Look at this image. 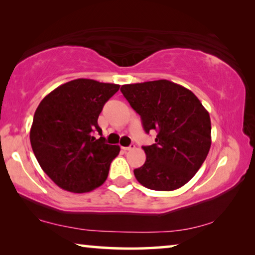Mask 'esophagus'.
Returning <instances> with one entry per match:
<instances>
[{"mask_svg": "<svg viewBox=\"0 0 255 255\" xmlns=\"http://www.w3.org/2000/svg\"><path fill=\"white\" fill-rule=\"evenodd\" d=\"M124 150H132L133 148H135V144H131V145H129V146H127V147H122Z\"/></svg>", "mask_w": 255, "mask_h": 255, "instance_id": "esophagus-1", "label": "esophagus"}]
</instances>
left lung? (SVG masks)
<instances>
[{
  "label": "left lung",
  "instance_id": "obj_1",
  "mask_svg": "<svg viewBox=\"0 0 255 255\" xmlns=\"http://www.w3.org/2000/svg\"><path fill=\"white\" fill-rule=\"evenodd\" d=\"M120 91L140 116L144 130L157 132L143 146L146 161L133 170L138 182L157 191L179 189L193 178L208 155V111L190 90L167 80L123 85Z\"/></svg>",
  "mask_w": 255,
  "mask_h": 255
}]
</instances>
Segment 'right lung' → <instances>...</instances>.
I'll return each mask as SVG.
<instances>
[{
	"label": "right lung",
	"instance_id": "add662e5",
	"mask_svg": "<svg viewBox=\"0 0 255 255\" xmlns=\"http://www.w3.org/2000/svg\"><path fill=\"white\" fill-rule=\"evenodd\" d=\"M120 85L77 79L62 84L38 106L30 143L38 163L66 191L89 192L103 184L110 164L120 152L106 144L98 118Z\"/></svg>",
	"mask_w": 255,
	"mask_h": 255
}]
</instances>
